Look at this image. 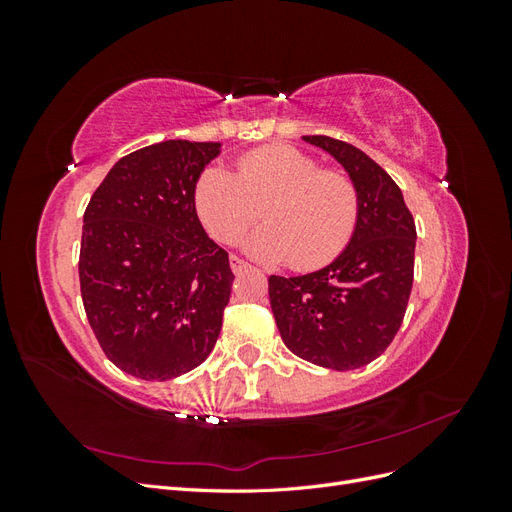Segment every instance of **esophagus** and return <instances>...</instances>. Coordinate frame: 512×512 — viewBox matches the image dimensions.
<instances>
[{
    "instance_id": "obj_1",
    "label": "esophagus",
    "mask_w": 512,
    "mask_h": 512,
    "mask_svg": "<svg viewBox=\"0 0 512 512\" xmlns=\"http://www.w3.org/2000/svg\"><path fill=\"white\" fill-rule=\"evenodd\" d=\"M247 267H250V265H247V262L241 260L239 256H230V269H232V273H241Z\"/></svg>"
}]
</instances>
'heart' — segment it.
<instances>
[{"label": "heart", "instance_id": "b5f03b06", "mask_svg": "<svg viewBox=\"0 0 512 512\" xmlns=\"http://www.w3.org/2000/svg\"><path fill=\"white\" fill-rule=\"evenodd\" d=\"M198 220L220 243L239 241L260 215L267 226L243 243L260 262H290L292 269L324 267L354 235L359 190L354 181L292 145L245 153L237 177L220 166L200 173L194 188Z\"/></svg>", "mask_w": 512, "mask_h": 512}]
</instances>
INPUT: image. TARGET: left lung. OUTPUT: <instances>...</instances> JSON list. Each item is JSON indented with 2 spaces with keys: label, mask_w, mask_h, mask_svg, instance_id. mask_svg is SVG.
I'll use <instances>...</instances> for the list:
<instances>
[{
  "label": "left lung",
  "mask_w": 512,
  "mask_h": 512,
  "mask_svg": "<svg viewBox=\"0 0 512 512\" xmlns=\"http://www.w3.org/2000/svg\"><path fill=\"white\" fill-rule=\"evenodd\" d=\"M303 141L344 166L359 190V222L331 265L269 277L271 312L294 354L348 371L378 359L401 327L414 280L416 226L397 183L367 153L331 136Z\"/></svg>",
  "instance_id": "obj_1"
}]
</instances>
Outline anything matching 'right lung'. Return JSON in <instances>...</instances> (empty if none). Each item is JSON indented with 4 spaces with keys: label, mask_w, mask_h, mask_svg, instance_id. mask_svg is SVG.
Segmentation results:
<instances>
[{
    "label": "right lung",
    "mask_w": 512,
    "mask_h": 512,
    "mask_svg": "<svg viewBox=\"0 0 512 512\" xmlns=\"http://www.w3.org/2000/svg\"><path fill=\"white\" fill-rule=\"evenodd\" d=\"M222 143L162 141L121 158L83 215L81 294L98 342L121 371L170 380L203 363L235 275L194 207Z\"/></svg>",
    "instance_id": "1"
}]
</instances>
